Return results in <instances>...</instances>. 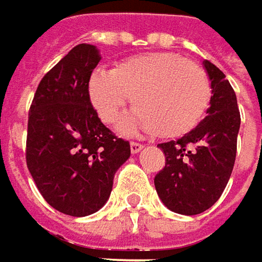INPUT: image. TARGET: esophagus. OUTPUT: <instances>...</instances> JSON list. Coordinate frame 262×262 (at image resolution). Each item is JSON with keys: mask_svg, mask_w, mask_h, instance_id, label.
Segmentation results:
<instances>
[{"mask_svg": "<svg viewBox=\"0 0 262 262\" xmlns=\"http://www.w3.org/2000/svg\"><path fill=\"white\" fill-rule=\"evenodd\" d=\"M143 148V145L142 143H139V142H130V151L132 154H138L141 149Z\"/></svg>", "mask_w": 262, "mask_h": 262, "instance_id": "esophagus-1", "label": "esophagus"}]
</instances>
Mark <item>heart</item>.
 Masks as SVG:
<instances>
[{"mask_svg":"<svg viewBox=\"0 0 262 262\" xmlns=\"http://www.w3.org/2000/svg\"><path fill=\"white\" fill-rule=\"evenodd\" d=\"M88 94L98 117L113 123L132 101L121 132L136 129L174 138L198 124L210 102V83L198 64L174 52H146L91 76Z\"/></svg>","mask_w":262,"mask_h":262,"instance_id":"b5f03b06","label":"heart"}]
</instances>
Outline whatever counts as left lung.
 <instances>
[{
  "label": "left lung",
  "mask_w": 262,
  "mask_h": 262,
  "mask_svg": "<svg viewBox=\"0 0 262 262\" xmlns=\"http://www.w3.org/2000/svg\"><path fill=\"white\" fill-rule=\"evenodd\" d=\"M204 67L212 94L207 117L180 139L158 143L165 167L155 176L154 185L165 207L183 215L201 214L222 196L233 170L241 127L232 85L208 60Z\"/></svg>",
  "instance_id": "8db88e82"
}]
</instances>
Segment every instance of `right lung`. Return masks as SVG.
I'll use <instances>...</instances> for the list:
<instances>
[{
    "label": "right lung",
    "instance_id": "1",
    "mask_svg": "<svg viewBox=\"0 0 262 262\" xmlns=\"http://www.w3.org/2000/svg\"><path fill=\"white\" fill-rule=\"evenodd\" d=\"M99 60L97 47L76 45L42 77L29 111V171L43 199L72 217L105 205L116 171L130 157V143L102 124L89 99Z\"/></svg>",
    "mask_w": 262,
    "mask_h": 262
}]
</instances>
